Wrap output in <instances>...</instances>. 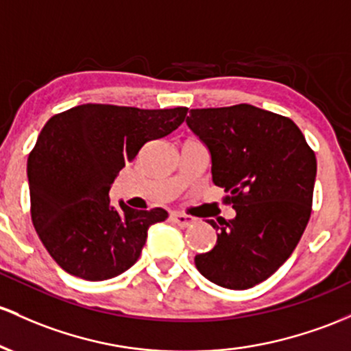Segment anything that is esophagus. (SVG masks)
Masks as SVG:
<instances>
[{
	"mask_svg": "<svg viewBox=\"0 0 351 351\" xmlns=\"http://www.w3.org/2000/svg\"><path fill=\"white\" fill-rule=\"evenodd\" d=\"M171 219L176 223L178 226H190L195 223V218L193 217H188V215H183V213H178V211H173L171 213Z\"/></svg>",
	"mask_w": 351,
	"mask_h": 351,
	"instance_id": "obj_1",
	"label": "esophagus"
}]
</instances>
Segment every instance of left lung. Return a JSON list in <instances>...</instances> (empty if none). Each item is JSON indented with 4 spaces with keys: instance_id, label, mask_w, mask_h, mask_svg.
<instances>
[{
    "instance_id": "8db88e82",
    "label": "left lung",
    "mask_w": 351,
    "mask_h": 351,
    "mask_svg": "<svg viewBox=\"0 0 351 351\" xmlns=\"http://www.w3.org/2000/svg\"><path fill=\"white\" fill-rule=\"evenodd\" d=\"M188 128L206 145L211 178L237 217L210 225L217 245L195 256L198 271L230 290L271 276L310 219L317 158L290 118L252 105L191 110Z\"/></svg>"
}]
</instances>
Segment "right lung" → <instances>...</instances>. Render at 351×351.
Masks as SVG:
<instances>
[{
  "mask_svg": "<svg viewBox=\"0 0 351 351\" xmlns=\"http://www.w3.org/2000/svg\"><path fill=\"white\" fill-rule=\"evenodd\" d=\"M188 108L80 105L55 114L28 156L32 219L41 243L69 275L101 282L132 268L163 208L111 206L118 173L152 140L175 132Z\"/></svg>",
  "mask_w": 351,
  "mask_h": 351,
  "instance_id": "add662e5",
  "label": "right lung"
}]
</instances>
